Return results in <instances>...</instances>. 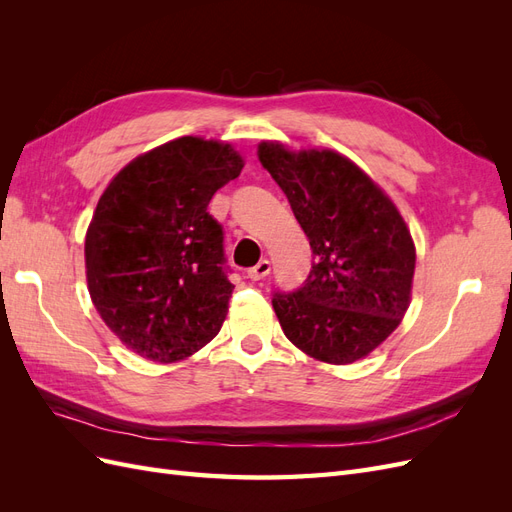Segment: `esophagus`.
<instances>
[{"mask_svg":"<svg viewBox=\"0 0 512 512\" xmlns=\"http://www.w3.org/2000/svg\"><path fill=\"white\" fill-rule=\"evenodd\" d=\"M269 273H271V262L269 260H260L256 267H252L250 271H247V277H250L252 282H258V280H265Z\"/></svg>","mask_w":512,"mask_h":512,"instance_id":"1","label":"esophagus"}]
</instances>
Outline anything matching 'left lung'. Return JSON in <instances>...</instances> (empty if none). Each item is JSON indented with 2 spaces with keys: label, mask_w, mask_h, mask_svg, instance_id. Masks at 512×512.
I'll use <instances>...</instances> for the list:
<instances>
[{
  "label": "left lung",
  "mask_w": 512,
  "mask_h": 512,
  "mask_svg": "<svg viewBox=\"0 0 512 512\" xmlns=\"http://www.w3.org/2000/svg\"><path fill=\"white\" fill-rule=\"evenodd\" d=\"M258 160L280 185L312 247L307 280L273 292L290 342L333 365L378 348L410 305L414 241L393 200L346 156L331 149L258 145Z\"/></svg>",
  "instance_id": "left-lung-1"
}]
</instances>
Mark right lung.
I'll return each instance as SVG.
<instances>
[{
  "mask_svg": "<svg viewBox=\"0 0 512 512\" xmlns=\"http://www.w3.org/2000/svg\"><path fill=\"white\" fill-rule=\"evenodd\" d=\"M241 168L228 143L181 136L121 168L100 196L85 237L89 294L143 359L183 361L220 333L235 286L207 207Z\"/></svg>",
  "mask_w": 512,
  "mask_h": 512,
  "instance_id": "right-lung-1",
  "label": "right lung"
}]
</instances>
